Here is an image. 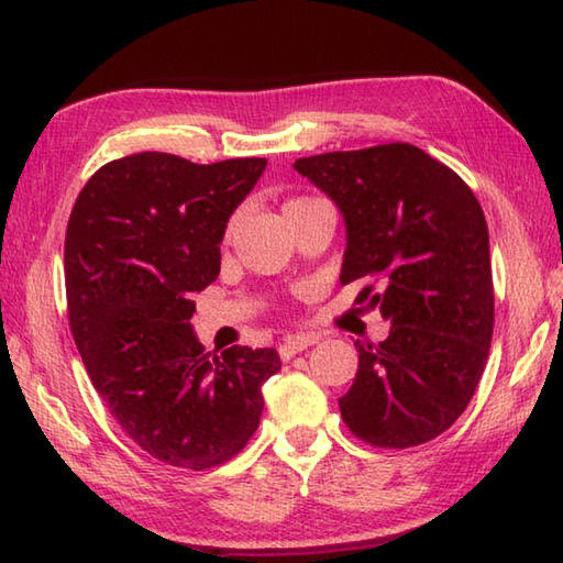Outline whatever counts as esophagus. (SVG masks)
Returning a JSON list of instances; mask_svg holds the SVG:
<instances>
[{
  "label": "esophagus",
  "instance_id": "34e87169",
  "mask_svg": "<svg viewBox=\"0 0 563 563\" xmlns=\"http://www.w3.org/2000/svg\"><path fill=\"white\" fill-rule=\"evenodd\" d=\"M317 343V336L314 333H300V336H288L280 345H278V353L283 361H290L292 355L302 353L307 345H314Z\"/></svg>",
  "mask_w": 563,
  "mask_h": 563
}]
</instances>
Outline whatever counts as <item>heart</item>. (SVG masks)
Listing matches in <instances>:
<instances>
[{"mask_svg":"<svg viewBox=\"0 0 563 563\" xmlns=\"http://www.w3.org/2000/svg\"><path fill=\"white\" fill-rule=\"evenodd\" d=\"M305 200H309V198H295V200H288V202H285V208L292 206V202H305Z\"/></svg>","mask_w":563,"mask_h":563,"instance_id":"heart-1","label":"heart"}]
</instances>
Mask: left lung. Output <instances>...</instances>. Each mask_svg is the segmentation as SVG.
<instances>
[{"label":"left lung","mask_w":563,"mask_h":563,"mask_svg":"<svg viewBox=\"0 0 563 563\" xmlns=\"http://www.w3.org/2000/svg\"><path fill=\"white\" fill-rule=\"evenodd\" d=\"M295 169L343 214L341 283L367 280L355 302L391 321L382 343L355 341L357 373L339 399L345 426L377 448L438 438L474 397L494 336L479 200L450 166L406 142L302 157Z\"/></svg>","instance_id":"left-lung-1"}]
</instances>
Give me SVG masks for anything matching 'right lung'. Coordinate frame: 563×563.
<instances>
[{
  "mask_svg": "<svg viewBox=\"0 0 563 563\" xmlns=\"http://www.w3.org/2000/svg\"><path fill=\"white\" fill-rule=\"evenodd\" d=\"M266 159L194 164L140 152L93 174L65 236L69 329L91 385L154 460L210 470L258 428L275 349L210 355L194 295L220 273V244Z\"/></svg>",
  "mask_w": 563,
  "mask_h": 563,
  "instance_id": "right-lung-1",
  "label": "right lung"
}]
</instances>
